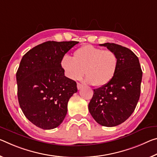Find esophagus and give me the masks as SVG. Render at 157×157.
I'll use <instances>...</instances> for the list:
<instances>
[{
    "mask_svg": "<svg viewBox=\"0 0 157 157\" xmlns=\"http://www.w3.org/2000/svg\"><path fill=\"white\" fill-rule=\"evenodd\" d=\"M77 86H78V89H81L83 87V85L82 84H80V83H78L77 84Z\"/></svg>",
    "mask_w": 157,
    "mask_h": 157,
    "instance_id": "1",
    "label": "esophagus"
}]
</instances>
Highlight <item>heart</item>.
<instances>
[{"label":"heart","mask_w":157,"mask_h":157,"mask_svg":"<svg viewBox=\"0 0 157 157\" xmlns=\"http://www.w3.org/2000/svg\"><path fill=\"white\" fill-rule=\"evenodd\" d=\"M118 58L110 49L85 44L77 49L72 58L65 54L61 59V67L67 78L77 80L82 78L85 71L86 81L95 86L110 83L116 73Z\"/></svg>","instance_id":"obj_1"}]
</instances>
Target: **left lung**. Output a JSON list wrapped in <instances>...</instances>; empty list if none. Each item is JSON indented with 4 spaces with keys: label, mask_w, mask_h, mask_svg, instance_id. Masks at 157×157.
Returning <instances> with one entry per match:
<instances>
[{
    "label": "left lung",
    "mask_w": 157,
    "mask_h": 157,
    "mask_svg": "<svg viewBox=\"0 0 157 157\" xmlns=\"http://www.w3.org/2000/svg\"><path fill=\"white\" fill-rule=\"evenodd\" d=\"M100 45L116 54L118 66L110 83L94 89L89 110L97 123L113 127L125 121L135 110L140 98L143 72L138 58L131 49L114 43Z\"/></svg>",
    "instance_id": "1"
}]
</instances>
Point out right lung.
Returning <instances> with one entry per match:
<instances>
[{"mask_svg":"<svg viewBox=\"0 0 157 157\" xmlns=\"http://www.w3.org/2000/svg\"><path fill=\"white\" fill-rule=\"evenodd\" d=\"M78 43L47 41L22 57L16 74L19 103L26 117L39 128L60 125L70 98L78 91L75 82L64 75L61 59Z\"/></svg>","mask_w":157,"mask_h":157,"instance_id":"obj_1","label":"right lung"}]
</instances>
